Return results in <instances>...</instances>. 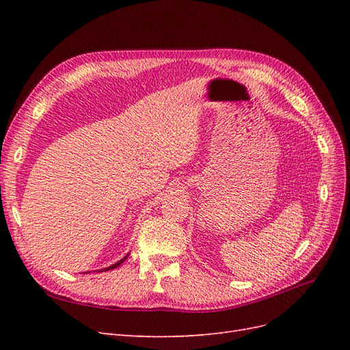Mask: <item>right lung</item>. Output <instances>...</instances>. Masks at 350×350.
Masks as SVG:
<instances>
[{"instance_id":"add662e5","label":"right lung","mask_w":350,"mask_h":350,"mask_svg":"<svg viewBox=\"0 0 350 350\" xmlns=\"http://www.w3.org/2000/svg\"><path fill=\"white\" fill-rule=\"evenodd\" d=\"M126 257H129V256H125L122 260H120L118 262H115V264H112V266H109V267H107V269H102L100 271H108V270H113V269H116V267H118V266H121V264L126 260Z\"/></svg>"}]
</instances>
